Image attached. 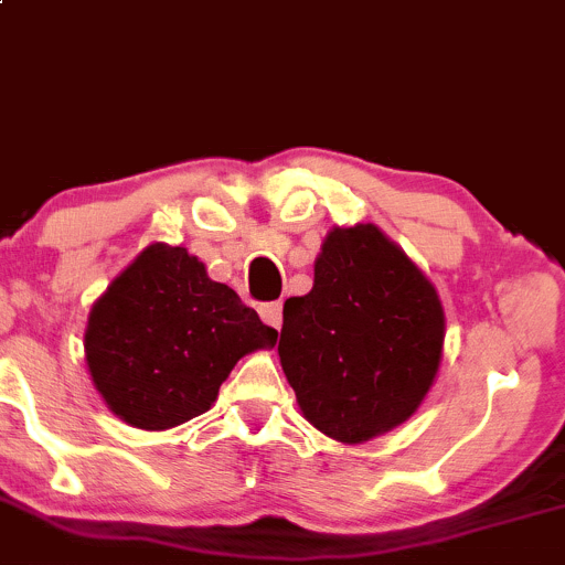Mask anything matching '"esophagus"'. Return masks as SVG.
<instances>
[{
	"mask_svg": "<svg viewBox=\"0 0 565 565\" xmlns=\"http://www.w3.org/2000/svg\"><path fill=\"white\" fill-rule=\"evenodd\" d=\"M258 315H262V320L266 322V326L277 328V331H280V328H282V303L280 301L264 303V307L258 309Z\"/></svg>",
	"mask_w": 565,
	"mask_h": 565,
	"instance_id": "obj_1",
	"label": "esophagus"
}]
</instances>
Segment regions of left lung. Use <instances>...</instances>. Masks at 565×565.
Instances as JSON below:
<instances>
[{"label": "left lung", "instance_id": "8db88e82", "mask_svg": "<svg viewBox=\"0 0 565 565\" xmlns=\"http://www.w3.org/2000/svg\"><path fill=\"white\" fill-rule=\"evenodd\" d=\"M443 341L435 285L376 224H354L326 234L312 290L285 301L277 354L303 419L354 446L419 411Z\"/></svg>", "mask_w": 565, "mask_h": 565}]
</instances>
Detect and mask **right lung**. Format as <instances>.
I'll list each match as a JSON object with an SVG mask.
<instances>
[{"label":"right lung","mask_w":565,"mask_h":565,"mask_svg":"<svg viewBox=\"0 0 565 565\" xmlns=\"http://www.w3.org/2000/svg\"><path fill=\"white\" fill-rule=\"evenodd\" d=\"M275 344V328L198 256L151 243L95 299L85 363L117 419L162 433L205 414L237 360Z\"/></svg>","instance_id":"add662e5"}]
</instances>
